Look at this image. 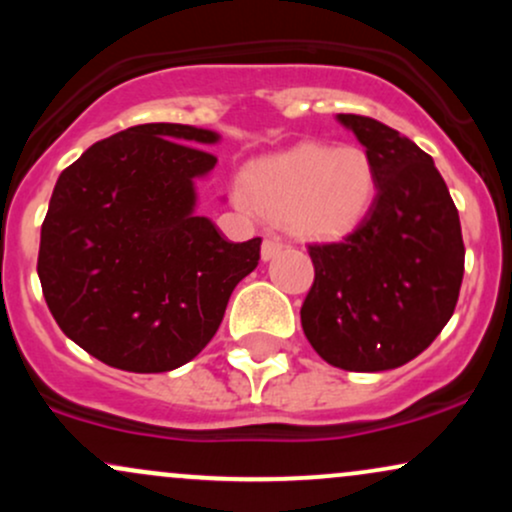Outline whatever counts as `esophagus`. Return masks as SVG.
Wrapping results in <instances>:
<instances>
[{
  "mask_svg": "<svg viewBox=\"0 0 512 512\" xmlns=\"http://www.w3.org/2000/svg\"><path fill=\"white\" fill-rule=\"evenodd\" d=\"M281 250H284V243H279V240H274V238L264 240V243H262V260L264 262L272 260V257L279 255Z\"/></svg>",
  "mask_w": 512,
  "mask_h": 512,
  "instance_id": "esophagus-1",
  "label": "esophagus"
}]
</instances>
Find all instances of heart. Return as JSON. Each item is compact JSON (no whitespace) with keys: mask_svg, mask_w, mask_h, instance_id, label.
<instances>
[{"mask_svg":"<svg viewBox=\"0 0 512 512\" xmlns=\"http://www.w3.org/2000/svg\"><path fill=\"white\" fill-rule=\"evenodd\" d=\"M375 197L373 158L363 146L301 142L257 158L243 175L236 199L243 209L286 221L308 240L349 236L366 219Z\"/></svg>","mask_w":512,"mask_h":512,"instance_id":"1","label":"heart"}]
</instances>
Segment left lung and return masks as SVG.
Listing matches in <instances>:
<instances>
[{"label":"left lung","instance_id":"obj_1","mask_svg":"<svg viewBox=\"0 0 512 512\" xmlns=\"http://www.w3.org/2000/svg\"><path fill=\"white\" fill-rule=\"evenodd\" d=\"M337 120L373 158L378 192L351 236L308 248L315 281L301 325L330 366L378 373L428 349L455 313L462 228L426 151L373 117L339 113Z\"/></svg>","mask_w":512,"mask_h":512}]
</instances>
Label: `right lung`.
I'll return each mask as SVG.
<instances>
[{
    "instance_id": "1",
    "label": "right lung",
    "mask_w": 512,
    "mask_h": 512,
    "mask_svg": "<svg viewBox=\"0 0 512 512\" xmlns=\"http://www.w3.org/2000/svg\"><path fill=\"white\" fill-rule=\"evenodd\" d=\"M211 129L129 127L62 170L40 228L38 276L60 330L108 366L166 373L219 330L262 238L231 243L197 216Z\"/></svg>"
}]
</instances>
